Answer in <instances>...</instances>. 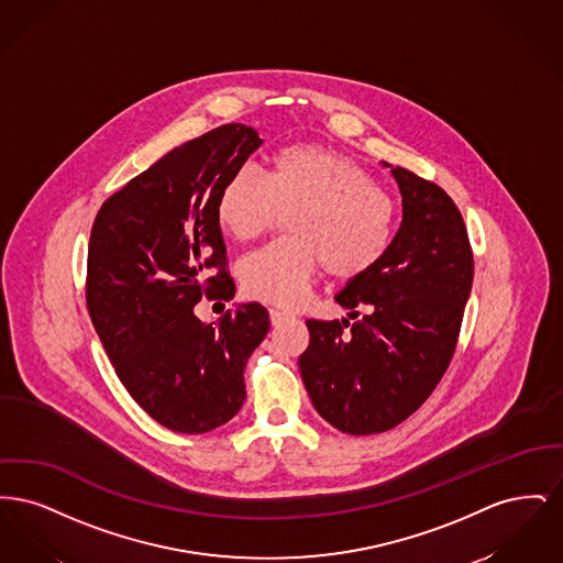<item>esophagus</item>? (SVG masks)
<instances>
[{
    "label": "esophagus",
    "instance_id": "1",
    "mask_svg": "<svg viewBox=\"0 0 563 563\" xmlns=\"http://www.w3.org/2000/svg\"><path fill=\"white\" fill-rule=\"evenodd\" d=\"M291 319V314L289 312H280V310H269V322L274 324V327H278V324H283L285 321H289Z\"/></svg>",
    "mask_w": 563,
    "mask_h": 563
}]
</instances>
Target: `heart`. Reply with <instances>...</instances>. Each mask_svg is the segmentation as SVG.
Listing matches in <instances>:
<instances>
[{
    "label": "heart",
    "mask_w": 563,
    "mask_h": 563,
    "mask_svg": "<svg viewBox=\"0 0 563 563\" xmlns=\"http://www.w3.org/2000/svg\"><path fill=\"white\" fill-rule=\"evenodd\" d=\"M214 217L239 242L257 241L291 217V239L249 255L241 283L253 299L294 308L322 266L338 280L369 274L390 249L397 207L346 154L301 143L269 158L266 181L249 170L234 173L219 189Z\"/></svg>",
    "instance_id": "b5f03b06"
}]
</instances>
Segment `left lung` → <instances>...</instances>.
<instances>
[{"mask_svg":"<svg viewBox=\"0 0 563 563\" xmlns=\"http://www.w3.org/2000/svg\"><path fill=\"white\" fill-rule=\"evenodd\" d=\"M393 177L401 228L386 257L335 295L350 319L365 310L363 319L306 321L310 344L299 356L314 409L349 434L395 429L429 399L452 363L473 287V249L454 200L401 166Z\"/></svg>","mask_w":563,"mask_h":563,"instance_id":"left-lung-1","label":"left lung"}]
</instances>
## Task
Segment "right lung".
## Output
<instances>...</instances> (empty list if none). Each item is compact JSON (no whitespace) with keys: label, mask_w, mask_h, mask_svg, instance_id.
I'll return each mask as SVG.
<instances>
[{"label":"right lung","mask_w":563,"mask_h":563,"mask_svg":"<svg viewBox=\"0 0 563 563\" xmlns=\"http://www.w3.org/2000/svg\"><path fill=\"white\" fill-rule=\"evenodd\" d=\"M262 143L251 126H217L109 196L92 223L90 321L129 395L175 432H209L239 413L244 365L268 333L257 301L217 327L194 314L202 297H234L214 205Z\"/></svg>","instance_id":"obj_1"}]
</instances>
